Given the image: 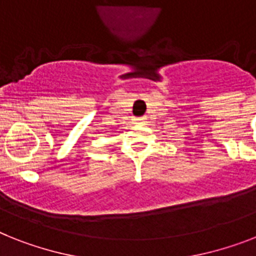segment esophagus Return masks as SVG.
<instances>
[{
    "instance_id": "obj_1",
    "label": "esophagus",
    "mask_w": 256,
    "mask_h": 256,
    "mask_svg": "<svg viewBox=\"0 0 256 256\" xmlns=\"http://www.w3.org/2000/svg\"><path fill=\"white\" fill-rule=\"evenodd\" d=\"M137 122H138V123H144V122H145V118H138V119H136Z\"/></svg>"
}]
</instances>
